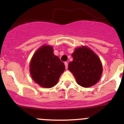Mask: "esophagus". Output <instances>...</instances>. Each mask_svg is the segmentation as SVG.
<instances>
[{
  "label": "esophagus",
  "instance_id": "34e87169",
  "mask_svg": "<svg viewBox=\"0 0 124 124\" xmlns=\"http://www.w3.org/2000/svg\"><path fill=\"white\" fill-rule=\"evenodd\" d=\"M64 65H65L66 69H68V64L67 62H64Z\"/></svg>",
  "mask_w": 124,
  "mask_h": 124
}]
</instances>
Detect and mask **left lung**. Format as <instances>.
Listing matches in <instances>:
<instances>
[{
	"label": "left lung",
	"mask_w": 124,
	"mask_h": 124,
	"mask_svg": "<svg viewBox=\"0 0 124 124\" xmlns=\"http://www.w3.org/2000/svg\"><path fill=\"white\" fill-rule=\"evenodd\" d=\"M73 60L68 64L79 85L84 87L94 86L101 79L102 66L98 56L86 46L76 48L71 54Z\"/></svg>",
	"instance_id": "8db88e82"
}]
</instances>
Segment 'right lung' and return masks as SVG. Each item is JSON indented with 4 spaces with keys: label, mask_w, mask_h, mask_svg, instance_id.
I'll return each instance as SVG.
<instances>
[{
    "label": "right lung",
    "mask_w": 124,
    "mask_h": 124,
    "mask_svg": "<svg viewBox=\"0 0 124 124\" xmlns=\"http://www.w3.org/2000/svg\"><path fill=\"white\" fill-rule=\"evenodd\" d=\"M64 70V64L58 56L54 55L51 45H44L40 47L30 63V73L32 79L45 88L55 86Z\"/></svg>",
    "instance_id": "add662e5"
}]
</instances>
